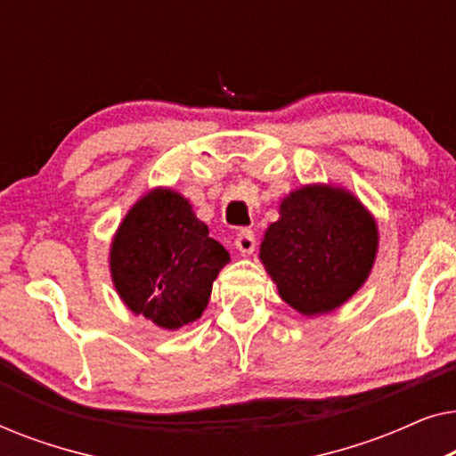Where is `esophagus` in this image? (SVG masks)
Instances as JSON below:
<instances>
[{"mask_svg":"<svg viewBox=\"0 0 456 456\" xmlns=\"http://www.w3.org/2000/svg\"><path fill=\"white\" fill-rule=\"evenodd\" d=\"M234 247L239 248L242 255H251L255 251V247H257V240H255L253 230H240L234 239Z\"/></svg>","mask_w":456,"mask_h":456,"instance_id":"obj_1","label":"esophagus"}]
</instances>
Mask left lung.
<instances>
[{"label": "left lung", "mask_w": 456, "mask_h": 456, "mask_svg": "<svg viewBox=\"0 0 456 456\" xmlns=\"http://www.w3.org/2000/svg\"><path fill=\"white\" fill-rule=\"evenodd\" d=\"M376 248V222L357 199L332 186H305L280 205L259 257L290 307L320 315L357 292Z\"/></svg>", "instance_id": "obj_1"}]
</instances>
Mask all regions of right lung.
<instances>
[{"mask_svg":"<svg viewBox=\"0 0 456 456\" xmlns=\"http://www.w3.org/2000/svg\"><path fill=\"white\" fill-rule=\"evenodd\" d=\"M230 255L174 191L142 197L111 242V276L122 301L159 328L178 330L208 307Z\"/></svg>","mask_w":456,"mask_h":456,"instance_id":"right-lung-1","label":"right lung"}]
</instances>
